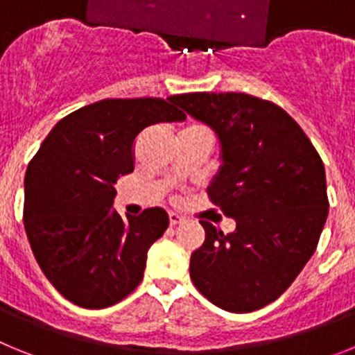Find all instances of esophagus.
Masks as SVG:
<instances>
[{"label":"esophagus","instance_id":"34e87169","mask_svg":"<svg viewBox=\"0 0 355 355\" xmlns=\"http://www.w3.org/2000/svg\"><path fill=\"white\" fill-rule=\"evenodd\" d=\"M183 220H184L183 216L178 215V213H174V211L168 213V222H171V225H178V224H181Z\"/></svg>","mask_w":355,"mask_h":355}]
</instances>
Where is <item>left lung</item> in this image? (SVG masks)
Here are the masks:
<instances>
[{
    "label": "left lung",
    "mask_w": 355,
    "mask_h": 355,
    "mask_svg": "<svg viewBox=\"0 0 355 355\" xmlns=\"http://www.w3.org/2000/svg\"><path fill=\"white\" fill-rule=\"evenodd\" d=\"M171 101L215 131L222 165L208 193L236 222L229 234L200 222L206 240L190 258V277L220 309H261L288 290L318 245L329 211L322 158L270 101L238 92Z\"/></svg>",
    "instance_id": "left-lung-1"
}]
</instances>
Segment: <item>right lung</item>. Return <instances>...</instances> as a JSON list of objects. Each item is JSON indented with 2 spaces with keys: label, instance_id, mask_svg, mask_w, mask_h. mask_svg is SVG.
<instances>
[{
  "label": "right lung",
  "instance_id": "add662e5",
  "mask_svg": "<svg viewBox=\"0 0 355 355\" xmlns=\"http://www.w3.org/2000/svg\"><path fill=\"white\" fill-rule=\"evenodd\" d=\"M184 119L158 97L103 99L56 122L30 162L26 236L44 275L72 304L103 309L140 284L147 250L168 227V215L149 208L124 218L114 209L115 183L133 172L140 131Z\"/></svg>",
  "mask_w": 355,
  "mask_h": 355
}]
</instances>
